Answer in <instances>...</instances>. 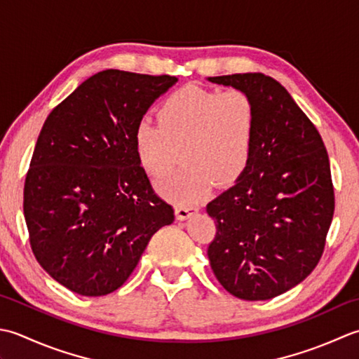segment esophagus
Returning a JSON list of instances; mask_svg holds the SVG:
<instances>
[{
  "instance_id": "1",
  "label": "esophagus",
  "mask_w": 359,
  "mask_h": 359,
  "mask_svg": "<svg viewBox=\"0 0 359 359\" xmlns=\"http://www.w3.org/2000/svg\"><path fill=\"white\" fill-rule=\"evenodd\" d=\"M196 212H198V206H192V204H186V206H178L177 208V210H175V215H177V218L178 220H187V218L190 217V215H194V214H196Z\"/></svg>"
}]
</instances>
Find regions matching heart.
I'll use <instances>...</instances> for the list:
<instances>
[{"label":"heart","instance_id":"1","mask_svg":"<svg viewBox=\"0 0 359 359\" xmlns=\"http://www.w3.org/2000/svg\"><path fill=\"white\" fill-rule=\"evenodd\" d=\"M158 121L137 122L135 147L142 167L155 178L173 170L182 150L184 169L159 182L161 192L175 203H198L212 182L232 184L250 163L257 108L245 91L180 88L159 105Z\"/></svg>","mask_w":359,"mask_h":359}]
</instances>
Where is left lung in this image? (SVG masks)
Here are the masks:
<instances>
[{
	"mask_svg": "<svg viewBox=\"0 0 359 359\" xmlns=\"http://www.w3.org/2000/svg\"><path fill=\"white\" fill-rule=\"evenodd\" d=\"M250 94L257 131L236 184L212 200L208 257L223 288L268 301L316 268L334 212L330 161L319 131L285 88L262 72L209 77Z\"/></svg>",
	"mask_w": 359,
	"mask_h": 359,
	"instance_id": "left-lung-1",
	"label": "left lung"
}]
</instances>
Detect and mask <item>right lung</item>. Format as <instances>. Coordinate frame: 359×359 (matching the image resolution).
I'll use <instances>...</instances> for the list:
<instances>
[{"label": "right lung", "mask_w": 359, "mask_h": 359, "mask_svg": "<svg viewBox=\"0 0 359 359\" xmlns=\"http://www.w3.org/2000/svg\"><path fill=\"white\" fill-rule=\"evenodd\" d=\"M178 82L107 69L49 113L25 181L23 210L41 268L82 296H105L133 273L153 233L175 220L153 190L135 128Z\"/></svg>", "instance_id": "obj_1"}]
</instances>
